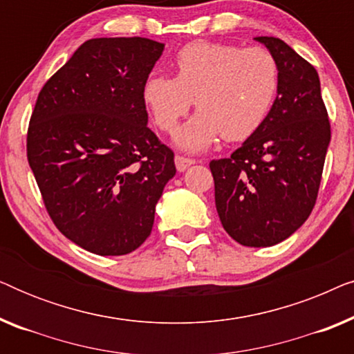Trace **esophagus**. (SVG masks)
<instances>
[{
  "mask_svg": "<svg viewBox=\"0 0 354 354\" xmlns=\"http://www.w3.org/2000/svg\"><path fill=\"white\" fill-rule=\"evenodd\" d=\"M174 161H176V167H177V171H178V172H183V171H185L187 167H190L192 164H195V159H192V158H185V156H180V154H177V156H176V159H174Z\"/></svg>",
  "mask_w": 354,
  "mask_h": 354,
  "instance_id": "1",
  "label": "esophagus"
}]
</instances>
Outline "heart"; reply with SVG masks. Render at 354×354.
<instances>
[{
  "label": "heart",
  "instance_id": "heart-1",
  "mask_svg": "<svg viewBox=\"0 0 354 354\" xmlns=\"http://www.w3.org/2000/svg\"><path fill=\"white\" fill-rule=\"evenodd\" d=\"M176 77L149 75L143 103L162 132H174L195 100L200 113L178 130L176 143L201 151L221 137L241 142L251 137L272 109L280 74L272 53L259 46L192 41L174 59Z\"/></svg>",
  "mask_w": 354,
  "mask_h": 354
}]
</instances>
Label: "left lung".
Wrapping results in <instances>:
<instances>
[{
  "instance_id": "8db88e82",
  "label": "left lung",
  "mask_w": 354,
  "mask_h": 354,
  "mask_svg": "<svg viewBox=\"0 0 354 354\" xmlns=\"http://www.w3.org/2000/svg\"><path fill=\"white\" fill-rule=\"evenodd\" d=\"M279 66L280 85L268 119L230 158L214 159L216 209L243 246H272L311 214L330 143L317 71L275 37H256Z\"/></svg>"
}]
</instances>
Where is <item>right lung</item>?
<instances>
[{
	"mask_svg": "<svg viewBox=\"0 0 354 354\" xmlns=\"http://www.w3.org/2000/svg\"><path fill=\"white\" fill-rule=\"evenodd\" d=\"M162 51L149 38H91L37 98L28 164L55 225L90 253L137 250L176 176L172 149L148 127L142 96Z\"/></svg>",
	"mask_w": 354,
	"mask_h": 354,
	"instance_id": "obj_1",
	"label": "right lung"
}]
</instances>
